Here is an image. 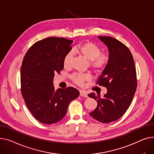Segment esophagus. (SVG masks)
I'll return each mask as SVG.
<instances>
[{
  "label": "esophagus",
  "instance_id": "obj_1",
  "mask_svg": "<svg viewBox=\"0 0 154 154\" xmlns=\"http://www.w3.org/2000/svg\"><path fill=\"white\" fill-rule=\"evenodd\" d=\"M79 96L81 97H88V94L85 91H80Z\"/></svg>",
  "mask_w": 154,
  "mask_h": 154
}]
</instances>
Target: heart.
<instances>
[{
	"label": "heart",
	"mask_w": 154,
	"mask_h": 154,
	"mask_svg": "<svg viewBox=\"0 0 154 154\" xmlns=\"http://www.w3.org/2000/svg\"><path fill=\"white\" fill-rule=\"evenodd\" d=\"M73 51L82 57L86 60L89 61V64L96 71L102 70L107 64L109 56L106 54H101V49L97 45L91 42H86L76 47ZM73 58V53H68L63 60L65 68H69ZM87 75L75 74L71 76V79L78 85H82L85 81L89 79Z\"/></svg>",
	"instance_id": "b5f03b06"
}]
</instances>
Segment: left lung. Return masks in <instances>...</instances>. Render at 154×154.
Returning <instances> with one entry per match:
<instances>
[{
	"label": "left lung",
	"instance_id": "8db88e82",
	"mask_svg": "<svg viewBox=\"0 0 154 154\" xmlns=\"http://www.w3.org/2000/svg\"><path fill=\"white\" fill-rule=\"evenodd\" d=\"M98 38L107 47L109 61L99 77L97 83L107 88V93L100 95L91 93L97 104L89 114L96 121L109 123L119 119L130 106L137 88L134 61L129 48L114 38Z\"/></svg>",
	"mask_w": 154,
	"mask_h": 154
}]
</instances>
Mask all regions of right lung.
Instances as JSON below:
<instances>
[{"instance_id": "obj_1", "label": "right lung", "mask_w": 154, "mask_h": 154, "mask_svg": "<svg viewBox=\"0 0 154 154\" xmlns=\"http://www.w3.org/2000/svg\"><path fill=\"white\" fill-rule=\"evenodd\" d=\"M73 42L50 37L34 43L26 52L20 70L21 91L26 107L38 121L55 124L65 116L79 93L74 88L55 90L53 79L64 68L63 60Z\"/></svg>"}]
</instances>
